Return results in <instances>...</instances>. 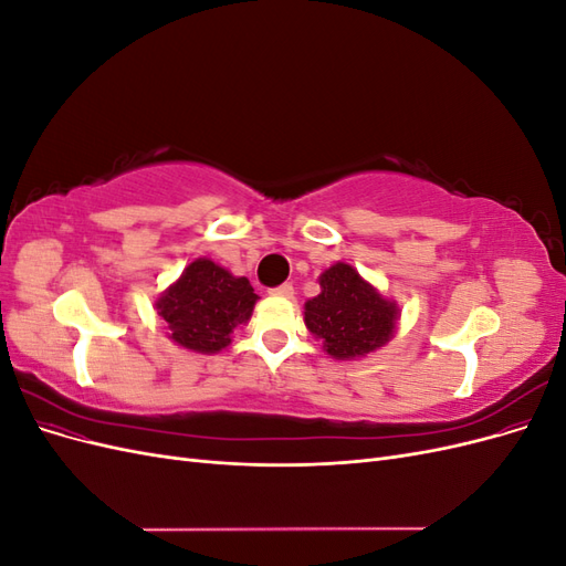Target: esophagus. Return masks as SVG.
I'll list each match as a JSON object with an SVG mask.
<instances>
[{"label":"esophagus","instance_id":"1","mask_svg":"<svg viewBox=\"0 0 566 566\" xmlns=\"http://www.w3.org/2000/svg\"><path fill=\"white\" fill-rule=\"evenodd\" d=\"M271 295H273V297H283V300H293L295 287L290 285V283H283V285H279V287H273Z\"/></svg>","mask_w":566,"mask_h":566}]
</instances>
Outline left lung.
<instances>
[{
    "instance_id": "1",
    "label": "left lung",
    "mask_w": 566,
    "mask_h": 566,
    "mask_svg": "<svg viewBox=\"0 0 566 566\" xmlns=\"http://www.w3.org/2000/svg\"><path fill=\"white\" fill-rule=\"evenodd\" d=\"M321 293L304 302V325L337 361H356L397 335L401 310L347 262L318 276Z\"/></svg>"
}]
</instances>
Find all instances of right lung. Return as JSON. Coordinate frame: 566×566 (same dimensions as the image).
I'll use <instances>...</instances> for the list:
<instances>
[{
    "label": "right lung",
    "instance_id": "1",
    "mask_svg": "<svg viewBox=\"0 0 566 566\" xmlns=\"http://www.w3.org/2000/svg\"><path fill=\"white\" fill-rule=\"evenodd\" d=\"M254 287L245 276L198 256L156 300V312L167 323V337L196 354H217L231 345V335L250 321Z\"/></svg>",
    "mask_w": 566,
    "mask_h": 566
}]
</instances>
